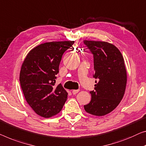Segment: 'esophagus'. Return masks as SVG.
<instances>
[{
  "label": "esophagus",
  "mask_w": 146,
  "mask_h": 146,
  "mask_svg": "<svg viewBox=\"0 0 146 146\" xmlns=\"http://www.w3.org/2000/svg\"><path fill=\"white\" fill-rule=\"evenodd\" d=\"M79 92V90H73L72 91V93L73 94H77Z\"/></svg>",
  "instance_id": "esophagus-1"
}]
</instances>
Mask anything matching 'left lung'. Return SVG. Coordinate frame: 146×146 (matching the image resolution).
<instances>
[{
  "mask_svg": "<svg viewBox=\"0 0 146 146\" xmlns=\"http://www.w3.org/2000/svg\"><path fill=\"white\" fill-rule=\"evenodd\" d=\"M94 57L96 79L91 101L84 106L86 111L103 116L117 108L123 99L127 84V71L121 52L113 44L102 41L84 40Z\"/></svg>",
  "mask_w": 146,
  "mask_h": 146,
  "instance_id": "obj_1",
  "label": "left lung"
}]
</instances>
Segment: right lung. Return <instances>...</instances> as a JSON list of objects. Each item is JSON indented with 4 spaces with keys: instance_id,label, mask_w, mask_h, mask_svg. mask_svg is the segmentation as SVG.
Instances as JSON below:
<instances>
[{
    "instance_id": "right-lung-1",
    "label": "right lung",
    "mask_w": 146,
    "mask_h": 146,
    "mask_svg": "<svg viewBox=\"0 0 146 146\" xmlns=\"http://www.w3.org/2000/svg\"><path fill=\"white\" fill-rule=\"evenodd\" d=\"M74 41L46 42L32 49L21 66L19 81L28 104L36 114L49 118L60 112L67 99L61 84L56 86V75L63 54Z\"/></svg>"
}]
</instances>
